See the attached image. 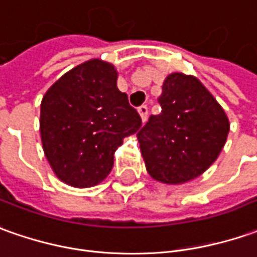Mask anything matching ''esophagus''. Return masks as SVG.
I'll return each instance as SVG.
<instances>
[{"label": "esophagus", "mask_w": 257, "mask_h": 257, "mask_svg": "<svg viewBox=\"0 0 257 257\" xmlns=\"http://www.w3.org/2000/svg\"><path fill=\"white\" fill-rule=\"evenodd\" d=\"M137 111H139V114H140L141 121L144 123V121L147 120V114H149V107L143 104V106H140V107L137 108Z\"/></svg>", "instance_id": "obj_1"}]
</instances>
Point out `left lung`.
I'll use <instances>...</instances> for the list:
<instances>
[{
  "instance_id": "8db88e82",
  "label": "left lung",
  "mask_w": 257,
  "mask_h": 257,
  "mask_svg": "<svg viewBox=\"0 0 257 257\" xmlns=\"http://www.w3.org/2000/svg\"><path fill=\"white\" fill-rule=\"evenodd\" d=\"M161 113L150 116L137 139L147 173L158 182L180 185L215 163L226 143L229 118L198 77L175 72L165 77Z\"/></svg>"
}]
</instances>
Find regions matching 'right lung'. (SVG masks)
<instances>
[{
  "instance_id": "obj_1",
  "label": "right lung",
  "mask_w": 257,
  "mask_h": 257,
  "mask_svg": "<svg viewBox=\"0 0 257 257\" xmlns=\"http://www.w3.org/2000/svg\"><path fill=\"white\" fill-rule=\"evenodd\" d=\"M116 68L90 59L70 69L41 101L42 147L55 175L75 188H89L107 177L114 153L141 127L127 94L117 89Z\"/></svg>"
}]
</instances>
